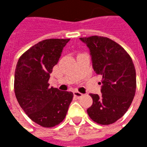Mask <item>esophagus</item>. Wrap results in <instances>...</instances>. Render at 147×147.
Returning a JSON list of instances; mask_svg holds the SVG:
<instances>
[{
	"mask_svg": "<svg viewBox=\"0 0 147 147\" xmlns=\"http://www.w3.org/2000/svg\"><path fill=\"white\" fill-rule=\"evenodd\" d=\"M74 96L75 97H77V98H81L83 95H82L81 92H78V91H75V92H74Z\"/></svg>",
	"mask_w": 147,
	"mask_h": 147,
	"instance_id": "34e87169",
	"label": "esophagus"
}]
</instances>
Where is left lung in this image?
<instances>
[{
	"label": "left lung",
	"instance_id": "8db88e82",
	"mask_svg": "<svg viewBox=\"0 0 147 147\" xmlns=\"http://www.w3.org/2000/svg\"><path fill=\"white\" fill-rule=\"evenodd\" d=\"M87 45L94 71L102 76L101 96L91 94L93 103L88 109L94 122L108 125L123 115L136 92V70L127 51L110 38L80 37Z\"/></svg>",
	"mask_w": 147,
	"mask_h": 147
}]
</instances>
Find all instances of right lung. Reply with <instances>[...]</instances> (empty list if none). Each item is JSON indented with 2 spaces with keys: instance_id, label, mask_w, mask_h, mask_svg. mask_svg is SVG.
I'll list each match as a JSON object with an SVG mask.
<instances>
[{
  "instance_id": "1",
  "label": "right lung",
  "mask_w": 147,
  "mask_h": 147,
  "mask_svg": "<svg viewBox=\"0 0 147 147\" xmlns=\"http://www.w3.org/2000/svg\"><path fill=\"white\" fill-rule=\"evenodd\" d=\"M69 39H47L23 54L14 73V93L20 107L36 123L51 127L64 120L73 100L71 92L49 87L53 67Z\"/></svg>"
}]
</instances>
